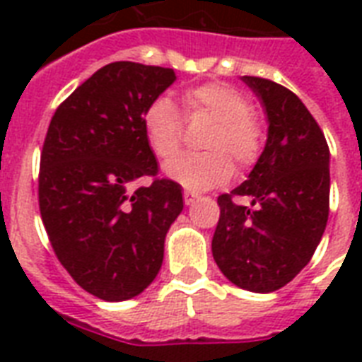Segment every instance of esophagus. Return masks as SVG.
<instances>
[{
  "instance_id": "34e87169",
  "label": "esophagus",
  "mask_w": 362,
  "mask_h": 362,
  "mask_svg": "<svg viewBox=\"0 0 362 362\" xmlns=\"http://www.w3.org/2000/svg\"><path fill=\"white\" fill-rule=\"evenodd\" d=\"M197 201V195L193 192H184V203L186 204H193Z\"/></svg>"
}]
</instances>
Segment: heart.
Instances as JSON below:
<instances>
[{"instance_id":"heart-1","label":"heart","mask_w":362,"mask_h":362,"mask_svg":"<svg viewBox=\"0 0 362 362\" xmlns=\"http://www.w3.org/2000/svg\"><path fill=\"white\" fill-rule=\"evenodd\" d=\"M187 118L214 120L204 136L209 152L184 153L173 159L165 173L189 189H209L227 182L233 175L232 156L240 167L257 161L263 146V129L252 112L246 95L226 84L210 82L184 93ZM148 144L159 159H170L182 146L184 122L169 98H156L142 115Z\"/></svg>"}]
</instances>
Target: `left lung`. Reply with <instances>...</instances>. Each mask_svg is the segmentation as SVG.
I'll list each match as a JSON object with an SVG mask.
<instances>
[{
  "mask_svg": "<svg viewBox=\"0 0 362 362\" xmlns=\"http://www.w3.org/2000/svg\"><path fill=\"white\" fill-rule=\"evenodd\" d=\"M263 105L267 144L238 187L218 197L212 255L227 280L253 293L280 289L310 263L329 220V146L314 116L287 88L242 76ZM252 199L253 209L232 203Z\"/></svg>",
  "mask_w": 362,
  "mask_h": 362,
  "instance_id": "obj_1",
  "label": "left lung"
}]
</instances>
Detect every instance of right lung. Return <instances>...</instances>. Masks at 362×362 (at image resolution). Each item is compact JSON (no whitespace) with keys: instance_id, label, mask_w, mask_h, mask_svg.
Wrapping results in <instances>:
<instances>
[{"instance_id":"obj_1","label":"right lung","mask_w":362,"mask_h":362,"mask_svg":"<svg viewBox=\"0 0 362 362\" xmlns=\"http://www.w3.org/2000/svg\"><path fill=\"white\" fill-rule=\"evenodd\" d=\"M175 81L167 67L105 65L56 109L42 144L39 209L54 253L82 289L109 303L152 284L184 209L182 187L156 178L142 125L144 109ZM142 175L154 182L135 190Z\"/></svg>"}]
</instances>
